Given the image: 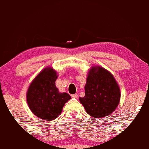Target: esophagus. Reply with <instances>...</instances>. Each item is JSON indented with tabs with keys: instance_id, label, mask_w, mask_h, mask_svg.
I'll return each instance as SVG.
<instances>
[{
	"instance_id": "esophagus-1",
	"label": "esophagus",
	"mask_w": 149,
	"mask_h": 149,
	"mask_svg": "<svg viewBox=\"0 0 149 149\" xmlns=\"http://www.w3.org/2000/svg\"><path fill=\"white\" fill-rule=\"evenodd\" d=\"M72 98H77V97H78V95H77V94H72Z\"/></svg>"
}]
</instances>
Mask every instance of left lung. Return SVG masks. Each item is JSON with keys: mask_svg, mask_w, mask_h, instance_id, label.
Wrapping results in <instances>:
<instances>
[{"mask_svg": "<svg viewBox=\"0 0 149 149\" xmlns=\"http://www.w3.org/2000/svg\"><path fill=\"white\" fill-rule=\"evenodd\" d=\"M84 89L85 96L79 97V102L92 117L109 116L119 105L120 88L111 73L102 67L89 70Z\"/></svg>", "mask_w": 149, "mask_h": 149, "instance_id": "left-lung-1", "label": "left lung"}]
</instances>
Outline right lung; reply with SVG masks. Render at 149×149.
<instances>
[{
    "mask_svg": "<svg viewBox=\"0 0 149 149\" xmlns=\"http://www.w3.org/2000/svg\"><path fill=\"white\" fill-rule=\"evenodd\" d=\"M57 72L52 68L42 70L33 79L27 92V102L32 112L46 121L55 119L65 104L71 99L68 93H60L55 86Z\"/></svg>",
    "mask_w": 149,
    "mask_h": 149,
    "instance_id": "1",
    "label": "right lung"
}]
</instances>
